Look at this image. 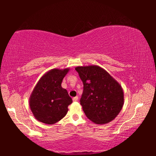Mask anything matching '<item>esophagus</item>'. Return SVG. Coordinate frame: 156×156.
<instances>
[{
    "mask_svg": "<svg viewBox=\"0 0 156 156\" xmlns=\"http://www.w3.org/2000/svg\"><path fill=\"white\" fill-rule=\"evenodd\" d=\"M78 96H76V97H74L73 98V102H76V101H78Z\"/></svg>",
    "mask_w": 156,
    "mask_h": 156,
    "instance_id": "1",
    "label": "esophagus"
}]
</instances>
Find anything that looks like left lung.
<instances>
[{"instance_id": "1", "label": "left lung", "mask_w": 156, "mask_h": 156, "mask_svg": "<svg viewBox=\"0 0 156 156\" xmlns=\"http://www.w3.org/2000/svg\"><path fill=\"white\" fill-rule=\"evenodd\" d=\"M75 69L83 83L80 105L87 117L98 125L114 120L124 105L120 84L98 65L78 66Z\"/></svg>"}]
</instances>
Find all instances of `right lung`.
I'll use <instances>...</instances> for the list:
<instances>
[{
    "instance_id": "right-lung-1",
    "label": "right lung",
    "mask_w": 156,
    "mask_h": 156,
    "mask_svg": "<svg viewBox=\"0 0 156 156\" xmlns=\"http://www.w3.org/2000/svg\"><path fill=\"white\" fill-rule=\"evenodd\" d=\"M69 68H54L41 76L30 95L29 104L37 120L47 125H54L65 117L68 106L72 103L62 82Z\"/></svg>"
}]
</instances>
